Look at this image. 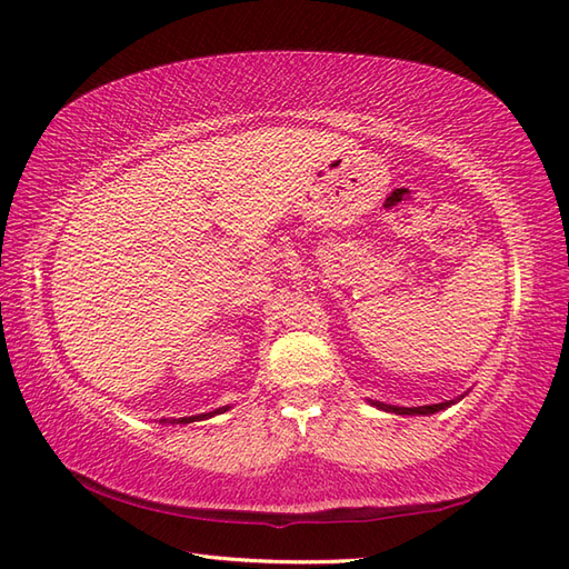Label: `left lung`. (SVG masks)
<instances>
[{
  "label": "left lung",
  "instance_id": "obj_1",
  "mask_svg": "<svg viewBox=\"0 0 569 569\" xmlns=\"http://www.w3.org/2000/svg\"><path fill=\"white\" fill-rule=\"evenodd\" d=\"M455 401L450 403H432V406H416V408H401V406H389V403H381V401H373L371 406H377L381 410H389V413L396 416H430V413H438V410L450 408Z\"/></svg>",
  "mask_w": 569,
  "mask_h": 569
}]
</instances>
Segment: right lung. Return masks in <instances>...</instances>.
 <instances>
[{"label":"right lung","instance_id":"obj_1","mask_svg":"<svg viewBox=\"0 0 569 569\" xmlns=\"http://www.w3.org/2000/svg\"><path fill=\"white\" fill-rule=\"evenodd\" d=\"M224 410H227V408H217L214 413H224ZM214 413H202V416H190V418H178V420L173 418V420H168V422H196V420H200V418H212ZM163 422H166V418H163Z\"/></svg>","mask_w":569,"mask_h":569}]
</instances>
